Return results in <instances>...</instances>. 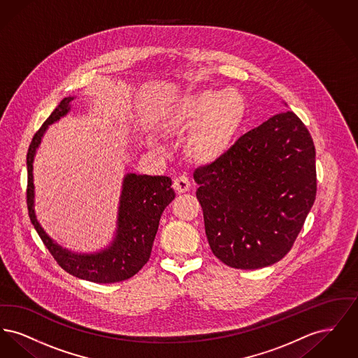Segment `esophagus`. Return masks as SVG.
<instances>
[{
  "instance_id": "1",
  "label": "esophagus",
  "mask_w": 358,
  "mask_h": 358,
  "mask_svg": "<svg viewBox=\"0 0 358 358\" xmlns=\"http://www.w3.org/2000/svg\"><path fill=\"white\" fill-rule=\"evenodd\" d=\"M173 187H174V190H176L178 194L187 193V192H189V189H190V181H189L187 177H184V176L177 177V178L174 180Z\"/></svg>"
}]
</instances>
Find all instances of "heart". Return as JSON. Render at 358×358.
I'll return each instance as SVG.
<instances>
[{"mask_svg": "<svg viewBox=\"0 0 358 358\" xmlns=\"http://www.w3.org/2000/svg\"><path fill=\"white\" fill-rule=\"evenodd\" d=\"M245 118V101L235 90H199L171 103L162 127L168 133L190 130L187 155L203 165L219 162L235 145Z\"/></svg>", "mask_w": 358, "mask_h": 358, "instance_id": "obj_1", "label": "heart"}]
</instances>
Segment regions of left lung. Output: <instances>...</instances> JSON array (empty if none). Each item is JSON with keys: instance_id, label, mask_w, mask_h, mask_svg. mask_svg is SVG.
I'll list each match as a JSON object with an SVG mask.
<instances>
[{"instance_id": "8db88e82", "label": "left lung", "mask_w": 358, "mask_h": 358, "mask_svg": "<svg viewBox=\"0 0 358 358\" xmlns=\"http://www.w3.org/2000/svg\"><path fill=\"white\" fill-rule=\"evenodd\" d=\"M193 177L212 252L234 268H263L287 255L314 204L315 148L302 120L283 111Z\"/></svg>"}]
</instances>
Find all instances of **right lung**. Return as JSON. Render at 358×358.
<instances>
[{
  "label": "right lung",
  "mask_w": 358,
  "mask_h": 358,
  "mask_svg": "<svg viewBox=\"0 0 358 358\" xmlns=\"http://www.w3.org/2000/svg\"><path fill=\"white\" fill-rule=\"evenodd\" d=\"M75 98H64L31 142L27 154L29 217L45 247L67 273L95 283L122 282L134 276L148 263L161 215L174 200L176 193L169 177L127 173L122 181L117 228L113 240L106 247L94 252H75L52 238L36 216L34 158L48 127L69 114Z\"/></svg>",
  "instance_id": "1"
}]
</instances>
